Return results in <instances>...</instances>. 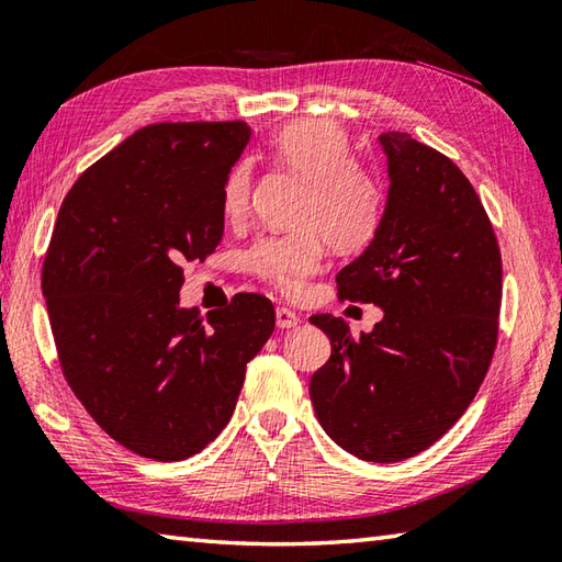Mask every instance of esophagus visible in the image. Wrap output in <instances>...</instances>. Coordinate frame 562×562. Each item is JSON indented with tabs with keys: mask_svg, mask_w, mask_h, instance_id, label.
Returning <instances> with one entry per match:
<instances>
[{
	"mask_svg": "<svg viewBox=\"0 0 562 562\" xmlns=\"http://www.w3.org/2000/svg\"><path fill=\"white\" fill-rule=\"evenodd\" d=\"M274 322H278L280 328H294L296 324H300V316L290 312L288 306H278V310H274Z\"/></svg>",
	"mask_w": 562,
	"mask_h": 562,
	"instance_id": "obj_1",
	"label": "esophagus"
}]
</instances>
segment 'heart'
<instances>
[{
  "label": "heart",
  "instance_id": "obj_1",
  "mask_svg": "<svg viewBox=\"0 0 562 562\" xmlns=\"http://www.w3.org/2000/svg\"><path fill=\"white\" fill-rule=\"evenodd\" d=\"M268 148L274 162L310 182L296 218L306 228L260 238L248 250V266L278 290L296 294L322 268L324 244L358 252L375 240L384 218V192L375 175L356 162L350 138L334 121H294L272 136ZM252 180L250 160L231 165L222 187V209L228 218L248 212Z\"/></svg>",
  "mask_w": 562,
  "mask_h": 562
}]
</instances>
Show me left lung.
I'll use <instances>...</instances> for the list:
<instances>
[{
	"label": "left lung",
	"instance_id": "obj_1",
	"mask_svg": "<svg viewBox=\"0 0 562 562\" xmlns=\"http://www.w3.org/2000/svg\"><path fill=\"white\" fill-rule=\"evenodd\" d=\"M378 236L336 274L338 296L382 306L372 334L316 314L331 340L310 394L324 431L360 460L400 463L434 446L475 400L497 348L502 252L458 165L390 131Z\"/></svg>",
	"mask_w": 562,
	"mask_h": 562
}]
</instances>
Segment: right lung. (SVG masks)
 <instances>
[{
	"label": "right lung",
	"instance_id": "right-lung-1",
	"mask_svg": "<svg viewBox=\"0 0 562 562\" xmlns=\"http://www.w3.org/2000/svg\"><path fill=\"white\" fill-rule=\"evenodd\" d=\"M246 121L138 128L70 187L43 260L65 380L104 431L143 458L184 460L222 434L246 366L274 331L268 296L182 310V266L224 236L222 187Z\"/></svg>",
	"mask_w": 562,
	"mask_h": 562
}]
</instances>
